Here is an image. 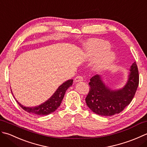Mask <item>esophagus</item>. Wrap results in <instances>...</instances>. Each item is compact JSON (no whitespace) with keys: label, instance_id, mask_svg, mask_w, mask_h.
I'll return each instance as SVG.
<instances>
[{"label":"esophagus","instance_id":"esophagus-1","mask_svg":"<svg viewBox=\"0 0 147 147\" xmlns=\"http://www.w3.org/2000/svg\"><path fill=\"white\" fill-rule=\"evenodd\" d=\"M83 77L82 76H77L74 79V82H81L83 81Z\"/></svg>","mask_w":147,"mask_h":147}]
</instances>
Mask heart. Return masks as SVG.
Here are the masks:
<instances>
[{
	"label": "heart",
	"instance_id": "b5f03b06",
	"mask_svg": "<svg viewBox=\"0 0 147 147\" xmlns=\"http://www.w3.org/2000/svg\"><path fill=\"white\" fill-rule=\"evenodd\" d=\"M111 45L107 40L91 38L84 45L85 56L89 59H96L94 68L101 70L111 65L115 59V54L110 51Z\"/></svg>",
	"mask_w": 147,
	"mask_h": 147
}]
</instances>
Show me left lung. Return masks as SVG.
<instances>
[{"label": "left lung", "instance_id": "obj_1", "mask_svg": "<svg viewBox=\"0 0 147 147\" xmlns=\"http://www.w3.org/2000/svg\"><path fill=\"white\" fill-rule=\"evenodd\" d=\"M129 70L126 84L119 89L110 88L100 75L91 78L86 103L92 112L99 115L112 116L121 112L129 105L139 84V74L136 62L131 66Z\"/></svg>", "mask_w": 147, "mask_h": 147}]
</instances>
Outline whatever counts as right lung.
I'll return each mask as SVG.
<instances>
[{
	"label": "right lung",
	"instance_id": "obj_1",
	"mask_svg": "<svg viewBox=\"0 0 147 147\" xmlns=\"http://www.w3.org/2000/svg\"><path fill=\"white\" fill-rule=\"evenodd\" d=\"M72 79L68 80L67 81L63 82L61 85L58 87V88L56 89L55 93L50 97V98L45 101L44 103L39 105L38 106L31 107H25L20 103L17 100L16 101L19 104V105L26 112L38 115H47L55 112L59 107L63 98L64 97L66 91L67 90L69 87L72 85Z\"/></svg>",
	"mask_w": 147,
	"mask_h": 147
}]
</instances>
